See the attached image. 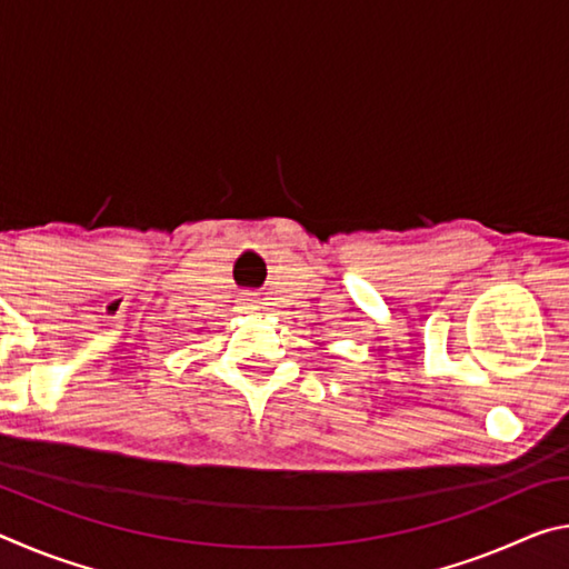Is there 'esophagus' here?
<instances>
[{
  "instance_id": "esophagus-1",
  "label": "esophagus",
  "mask_w": 569,
  "mask_h": 569,
  "mask_svg": "<svg viewBox=\"0 0 569 569\" xmlns=\"http://www.w3.org/2000/svg\"><path fill=\"white\" fill-rule=\"evenodd\" d=\"M256 303H258V301H256V296H246V298H240V306H243L246 311H253V308H258Z\"/></svg>"
}]
</instances>
